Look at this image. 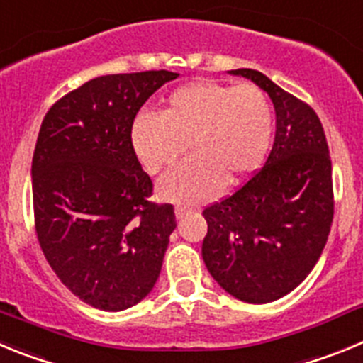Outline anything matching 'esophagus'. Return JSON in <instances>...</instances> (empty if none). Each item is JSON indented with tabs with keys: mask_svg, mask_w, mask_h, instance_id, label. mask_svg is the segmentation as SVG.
Here are the masks:
<instances>
[{
	"mask_svg": "<svg viewBox=\"0 0 363 363\" xmlns=\"http://www.w3.org/2000/svg\"><path fill=\"white\" fill-rule=\"evenodd\" d=\"M191 213V208H184V206H177V210H175V215H177V218L181 220V218H184L186 215Z\"/></svg>",
	"mask_w": 363,
	"mask_h": 363,
	"instance_id": "obj_1",
	"label": "esophagus"
}]
</instances>
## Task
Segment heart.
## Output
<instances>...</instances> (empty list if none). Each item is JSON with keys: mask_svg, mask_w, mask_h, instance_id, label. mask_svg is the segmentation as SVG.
Segmentation results:
<instances>
[{"mask_svg": "<svg viewBox=\"0 0 363 363\" xmlns=\"http://www.w3.org/2000/svg\"><path fill=\"white\" fill-rule=\"evenodd\" d=\"M273 133V110L262 88L195 81L169 94L161 116L143 113L133 121L137 159L157 175L188 150L194 157L161 182V195L177 202L211 199L224 186L242 181L262 164Z\"/></svg>", "mask_w": 363, "mask_h": 363, "instance_id": "obj_1", "label": "heart"}]
</instances>
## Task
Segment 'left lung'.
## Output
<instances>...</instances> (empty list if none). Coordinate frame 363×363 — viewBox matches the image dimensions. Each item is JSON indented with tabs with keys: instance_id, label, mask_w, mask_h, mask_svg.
I'll return each mask as SVG.
<instances>
[{
	"instance_id": "obj_1",
	"label": "left lung",
	"mask_w": 363,
	"mask_h": 363,
	"mask_svg": "<svg viewBox=\"0 0 363 363\" xmlns=\"http://www.w3.org/2000/svg\"><path fill=\"white\" fill-rule=\"evenodd\" d=\"M266 90L277 133L266 164L231 195L206 206L202 259L235 298L267 303L311 273L335 215L329 146L318 116L262 72L231 70Z\"/></svg>"
}]
</instances>
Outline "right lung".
Instances as JSON below:
<instances>
[{"label": "right lung", "mask_w": 363, "mask_h": 363, "mask_svg": "<svg viewBox=\"0 0 363 363\" xmlns=\"http://www.w3.org/2000/svg\"><path fill=\"white\" fill-rule=\"evenodd\" d=\"M179 74L146 70L103 76L55 101L32 157L39 246L55 275L83 302L123 311L155 286L172 204L150 201L153 182L132 146L137 112Z\"/></svg>", "instance_id": "1"}]
</instances>
